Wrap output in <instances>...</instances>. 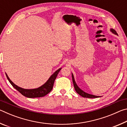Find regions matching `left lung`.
I'll list each match as a JSON object with an SVG mask.
<instances>
[{
    "label": "left lung",
    "instance_id": "1",
    "mask_svg": "<svg viewBox=\"0 0 127 127\" xmlns=\"http://www.w3.org/2000/svg\"><path fill=\"white\" fill-rule=\"evenodd\" d=\"M111 31L114 34H116V35H118V33L114 29H111ZM72 81H73V85H74V89L76 90V91L78 93L79 95H81V96H82L83 97H86V98H97L99 96H95V95H91V94H89L85 92L84 91H83L82 90H81L78 87V86L77 85L76 82L74 81V78L73 77V75L72 74Z\"/></svg>",
    "mask_w": 127,
    "mask_h": 127
}]
</instances>
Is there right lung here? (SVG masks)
<instances>
[{"instance_id": "right-lung-1", "label": "right lung", "mask_w": 127, "mask_h": 127, "mask_svg": "<svg viewBox=\"0 0 127 127\" xmlns=\"http://www.w3.org/2000/svg\"><path fill=\"white\" fill-rule=\"evenodd\" d=\"M61 70V68L57 70L54 73L52 76H51L48 81L43 85L42 86L37 88V89H31V90H27V89H23L20 87L17 86V85L13 83L12 81L9 78V77L6 74V76L9 81L10 84L12 85V86L15 88L17 91L20 92V93L23 95L25 97H29V98H35V97H41L43 96L46 95L47 94H49L51 90L53 89L54 83L55 79H56L57 77V75L58 74L60 70Z\"/></svg>"}]
</instances>
